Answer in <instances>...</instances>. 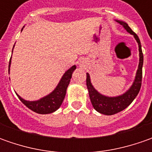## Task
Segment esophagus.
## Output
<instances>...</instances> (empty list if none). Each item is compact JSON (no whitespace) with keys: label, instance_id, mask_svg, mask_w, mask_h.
I'll use <instances>...</instances> for the list:
<instances>
[{"label":"esophagus","instance_id":"esophagus-1","mask_svg":"<svg viewBox=\"0 0 152 152\" xmlns=\"http://www.w3.org/2000/svg\"><path fill=\"white\" fill-rule=\"evenodd\" d=\"M78 63H79V67H85V61H84V60H80V61H79Z\"/></svg>","mask_w":152,"mask_h":152}]
</instances>
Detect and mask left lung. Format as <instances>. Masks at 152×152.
<instances>
[{"label":"left lung","instance_id":"8db88e82","mask_svg":"<svg viewBox=\"0 0 152 152\" xmlns=\"http://www.w3.org/2000/svg\"><path fill=\"white\" fill-rule=\"evenodd\" d=\"M115 21L118 22L119 24L124 27L127 32L134 35L136 42L138 43V46H139L140 60H139L137 72H136L134 80L132 85L124 94H122L120 96H107L101 94L100 92H98L95 89L93 85L91 84L90 74L88 73H86V76H87L86 85H87V89L89 91V96H90L91 104L96 111H97L100 113L104 114V115H113V114L118 113L121 111L124 110L127 107H129L131 104V102L135 99V97L137 96L138 93L141 87V80H142V67H143L144 57L140 39L138 37L137 34L132 30L129 26L128 25V23H126L125 22L120 20Z\"/></svg>","mask_w":152,"mask_h":152}]
</instances>
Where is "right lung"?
Segmentation results:
<instances>
[{
  "instance_id": "1",
  "label": "right lung",
  "mask_w": 152,
  "mask_h": 152,
  "mask_svg": "<svg viewBox=\"0 0 152 152\" xmlns=\"http://www.w3.org/2000/svg\"><path fill=\"white\" fill-rule=\"evenodd\" d=\"M10 66H11V60L9 62V72H10ZM75 69H76V65H73L69 69H67L62 75L59 83L57 84L56 87L53 90V91H51L50 94L39 99L37 101H27L23 98H22L20 96H18V94L17 96H18L21 102H23L27 107L32 110L33 112L39 114L52 113L61 107V103L66 96L67 86L70 83L72 74Z\"/></svg>"
}]
</instances>
